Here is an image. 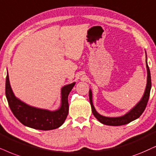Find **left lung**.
<instances>
[{"mask_svg": "<svg viewBox=\"0 0 156 156\" xmlns=\"http://www.w3.org/2000/svg\"><path fill=\"white\" fill-rule=\"evenodd\" d=\"M146 68H147V85L146 88H145V93H144L143 96L142 97L141 100L138 103L136 104L135 106L129 112L125 114L124 116L119 117H107L102 116L99 114L96 111L95 108H94V104H93L92 101V92L91 90H89V100L90 104L91 106V109L93 114L94 115L96 119L99 121L101 123L104 124L106 125H110V126H120L124 125L126 124L129 123L133 120H135L137 118L140 117V115L143 113L144 110L145 109L146 107L147 101H148L149 96H150V92H151V72H150V69L147 62V56H146Z\"/></svg>", "mask_w": 156, "mask_h": 156, "instance_id": "8db88e82", "label": "left lung"}]
</instances>
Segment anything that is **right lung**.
Here are the masks:
<instances>
[{
  "instance_id": "add662e5",
  "label": "right lung",
  "mask_w": 156,
  "mask_h": 156,
  "mask_svg": "<svg viewBox=\"0 0 156 156\" xmlns=\"http://www.w3.org/2000/svg\"><path fill=\"white\" fill-rule=\"evenodd\" d=\"M76 83L66 85L61 89V106L56 111H49L23 103L13 94L7 72L5 96L9 107L16 119L27 127L40 130H50L60 127L68 114V95Z\"/></svg>"
}]
</instances>
